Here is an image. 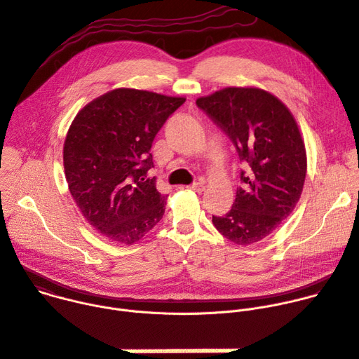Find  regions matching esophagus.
<instances>
[{
  "label": "esophagus",
  "instance_id": "34e87169",
  "mask_svg": "<svg viewBox=\"0 0 359 359\" xmlns=\"http://www.w3.org/2000/svg\"><path fill=\"white\" fill-rule=\"evenodd\" d=\"M189 188L192 191H197V192H203L205 189V182L204 181H200V182H194L192 185H189Z\"/></svg>",
  "mask_w": 359,
  "mask_h": 359
}]
</instances>
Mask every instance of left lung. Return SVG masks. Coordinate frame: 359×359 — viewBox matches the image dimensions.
Instances as JSON below:
<instances>
[{
  "label": "left lung",
  "instance_id": "obj_1",
  "mask_svg": "<svg viewBox=\"0 0 359 359\" xmlns=\"http://www.w3.org/2000/svg\"><path fill=\"white\" fill-rule=\"evenodd\" d=\"M197 106L229 135L245 168L231 210L212 215V224L238 245L257 243L300 198L308 163L299 126L282 100L259 88H226Z\"/></svg>",
  "mask_w": 359,
  "mask_h": 359
}]
</instances>
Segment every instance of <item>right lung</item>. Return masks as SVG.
<instances>
[{
    "label": "right lung",
    "mask_w": 359,
    "mask_h": 359,
    "mask_svg": "<svg viewBox=\"0 0 359 359\" xmlns=\"http://www.w3.org/2000/svg\"><path fill=\"white\" fill-rule=\"evenodd\" d=\"M185 97L121 88L90 103L73 119L63 147L69 191L86 222L121 244L140 241L165 212L158 192L154 137Z\"/></svg>",
    "instance_id": "1"
}]
</instances>
